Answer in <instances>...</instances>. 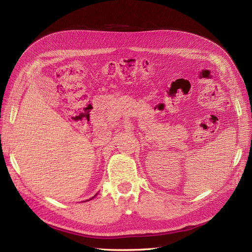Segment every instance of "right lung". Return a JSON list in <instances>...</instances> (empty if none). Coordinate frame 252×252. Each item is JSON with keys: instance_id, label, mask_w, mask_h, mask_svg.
Returning a JSON list of instances; mask_svg holds the SVG:
<instances>
[{"instance_id": "1", "label": "right lung", "mask_w": 252, "mask_h": 252, "mask_svg": "<svg viewBox=\"0 0 252 252\" xmlns=\"http://www.w3.org/2000/svg\"><path fill=\"white\" fill-rule=\"evenodd\" d=\"M96 194H97V193H96ZM96 194H95V195H96ZM95 195H94V196H95ZM94 196H93V197H91V199H94ZM91 199H89V200H91ZM89 200H88V201H89Z\"/></svg>"}]
</instances>
